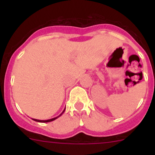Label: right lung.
<instances>
[{
    "instance_id": "right-lung-1",
    "label": "right lung",
    "mask_w": 155,
    "mask_h": 155,
    "mask_svg": "<svg viewBox=\"0 0 155 155\" xmlns=\"http://www.w3.org/2000/svg\"><path fill=\"white\" fill-rule=\"evenodd\" d=\"M64 111H65V109H64V110L63 111V112H62V113L60 115H58V117H55V118H51V119H48V120H37V119H34V118H32V119L34 120V121H38V122H42V123H45V122H50V121H54V120H55L56 118H58V117H60L61 115L62 114L64 113Z\"/></svg>"
}]
</instances>
